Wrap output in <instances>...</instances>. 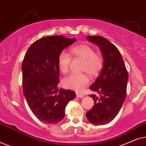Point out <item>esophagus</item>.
<instances>
[{"mask_svg": "<svg viewBox=\"0 0 146 146\" xmlns=\"http://www.w3.org/2000/svg\"><path fill=\"white\" fill-rule=\"evenodd\" d=\"M76 96L78 98H82L84 97V94H80V93H77Z\"/></svg>", "mask_w": 146, "mask_h": 146, "instance_id": "1", "label": "esophagus"}]
</instances>
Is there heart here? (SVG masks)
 I'll return each instance as SVG.
<instances>
[{
    "instance_id": "obj_1",
    "label": "heart",
    "mask_w": 146,
    "mask_h": 146,
    "mask_svg": "<svg viewBox=\"0 0 146 146\" xmlns=\"http://www.w3.org/2000/svg\"><path fill=\"white\" fill-rule=\"evenodd\" d=\"M71 56L74 59L83 60L82 70L86 72L92 76L100 73L103 66V59L100 54L96 53L94 49L88 44H80L70 50ZM71 56L66 52H61L58 58V65L62 73H66L69 70ZM90 82L88 76L86 74L72 73L66 76L62 84L66 88L80 91Z\"/></svg>"
}]
</instances>
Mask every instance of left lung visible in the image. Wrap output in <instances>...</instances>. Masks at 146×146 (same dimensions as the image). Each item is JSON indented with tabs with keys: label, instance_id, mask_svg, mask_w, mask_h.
Masks as SVG:
<instances>
[{
	"label": "left lung",
	"instance_id": "left-lung-1",
	"mask_svg": "<svg viewBox=\"0 0 146 146\" xmlns=\"http://www.w3.org/2000/svg\"><path fill=\"white\" fill-rule=\"evenodd\" d=\"M88 40L97 44L103 57V67L90 87L99 94H91L94 105L86 117L95 125H104L118 113L126 96L128 74L118 49L108 40L100 36H88Z\"/></svg>",
	"mask_w": 146,
	"mask_h": 146
}]
</instances>
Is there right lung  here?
Returning <instances> with one entry per match:
<instances>
[{
	"label": "right lung",
	"instance_id": "add662e5",
	"mask_svg": "<svg viewBox=\"0 0 146 146\" xmlns=\"http://www.w3.org/2000/svg\"><path fill=\"white\" fill-rule=\"evenodd\" d=\"M76 41L62 36H46L35 41L22 64L23 93L34 115L44 123L55 124L64 117L68 103L75 92L59 89L58 55Z\"/></svg>",
	"mask_w": 146,
	"mask_h": 146
}]
</instances>
